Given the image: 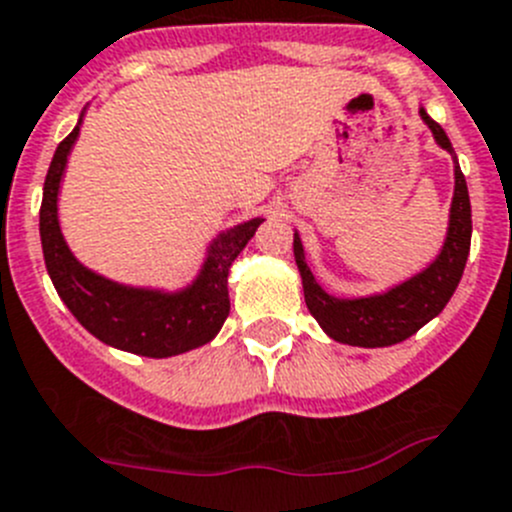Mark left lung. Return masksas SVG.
Masks as SVG:
<instances>
[{"label": "left lung", "mask_w": 512, "mask_h": 512, "mask_svg": "<svg viewBox=\"0 0 512 512\" xmlns=\"http://www.w3.org/2000/svg\"><path fill=\"white\" fill-rule=\"evenodd\" d=\"M418 114L434 135L436 145L446 150L454 160V196H451L449 209V229H446L444 247L431 265H426L421 273L411 275L403 283L382 290V293L339 298L326 293L316 283L306 255H303L301 234H293V255H296L298 273H301L306 306L334 342L367 349L403 342L444 311V306L457 290L459 280H462L469 257V242H472V206H469L467 181H464L457 153H454L446 132L441 130V124L428 117L423 107L418 109Z\"/></svg>", "instance_id": "8db88e82"}]
</instances>
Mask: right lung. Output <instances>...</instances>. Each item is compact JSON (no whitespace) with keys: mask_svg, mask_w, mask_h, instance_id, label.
I'll list each match as a JSON object with an SVG mask.
<instances>
[{"mask_svg":"<svg viewBox=\"0 0 512 512\" xmlns=\"http://www.w3.org/2000/svg\"><path fill=\"white\" fill-rule=\"evenodd\" d=\"M84 114L50 160L40 206V242L58 296L89 334L122 352L163 359L204 347L229 316V267L265 219L255 216L216 234L201 270L183 288L127 285L96 273L73 255L58 219V193Z\"/></svg>","mask_w":512,"mask_h":512,"instance_id":"right-lung-1","label":"right lung"}]
</instances>
